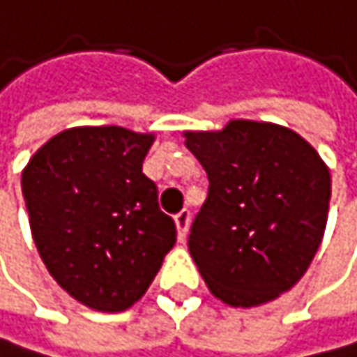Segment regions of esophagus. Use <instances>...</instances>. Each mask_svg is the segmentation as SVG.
<instances>
[{"mask_svg": "<svg viewBox=\"0 0 357 357\" xmlns=\"http://www.w3.org/2000/svg\"><path fill=\"white\" fill-rule=\"evenodd\" d=\"M188 227H190V212H188V210H182L180 214H175V229H177V238H180V241H186Z\"/></svg>", "mask_w": 357, "mask_h": 357, "instance_id": "obj_1", "label": "esophagus"}]
</instances>
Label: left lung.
Masks as SVG:
<instances>
[{
    "label": "left lung",
    "mask_w": 357,
    "mask_h": 357,
    "mask_svg": "<svg viewBox=\"0 0 357 357\" xmlns=\"http://www.w3.org/2000/svg\"><path fill=\"white\" fill-rule=\"evenodd\" d=\"M184 138L210 182L188 236L208 290L231 307L278 299L319 251L330 169L305 138L266 121L231 119L223 130Z\"/></svg>",
    "instance_id": "8db88e82"
}]
</instances>
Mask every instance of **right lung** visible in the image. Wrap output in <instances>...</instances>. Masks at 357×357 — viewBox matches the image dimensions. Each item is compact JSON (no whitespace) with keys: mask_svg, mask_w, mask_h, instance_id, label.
<instances>
[{"mask_svg":"<svg viewBox=\"0 0 357 357\" xmlns=\"http://www.w3.org/2000/svg\"><path fill=\"white\" fill-rule=\"evenodd\" d=\"M153 140L119 126L69 128L21 173L40 260L62 290L93 310L134 305L175 245V223L143 173Z\"/></svg>","mask_w":357,"mask_h":357,"instance_id":"right-lung-1","label":"right lung"}]
</instances>
